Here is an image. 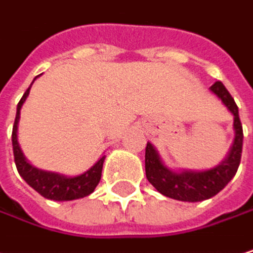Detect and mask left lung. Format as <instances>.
<instances>
[{
  "mask_svg": "<svg viewBox=\"0 0 253 253\" xmlns=\"http://www.w3.org/2000/svg\"><path fill=\"white\" fill-rule=\"evenodd\" d=\"M211 90L224 102L234 115L236 138L228 157L216 168L205 172H172L160 160L154 147L148 142L145 148V173L153 187L166 197L181 202H202L216 196L236 175L243 147V129L239 118V108L221 81L212 84Z\"/></svg>",
  "mask_w": 253,
  "mask_h": 253,
  "instance_id": "8db88e82",
  "label": "left lung"
}]
</instances>
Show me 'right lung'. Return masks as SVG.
I'll return each instance as SVG.
<instances>
[{
    "label": "right lung",
    "mask_w": 253,
    "mask_h": 253,
    "mask_svg": "<svg viewBox=\"0 0 253 253\" xmlns=\"http://www.w3.org/2000/svg\"><path fill=\"white\" fill-rule=\"evenodd\" d=\"M31 85H29V88H31ZM29 88L25 91L20 102L17 103V112H16V120H14V124H13V133H11L14 163H16L19 175L37 193H40L42 197L50 199V200L65 202V200L81 199V197H85V196L91 194L94 191L96 185L100 181L102 166H103L105 157H102L91 169H88L83 175L74 176V178H66L63 175H59V173L44 172V170L35 169L23 157V153L20 151V147L17 144V123H19V118H20V108H22L26 96L29 94Z\"/></svg>",
    "instance_id": "obj_1"
}]
</instances>
